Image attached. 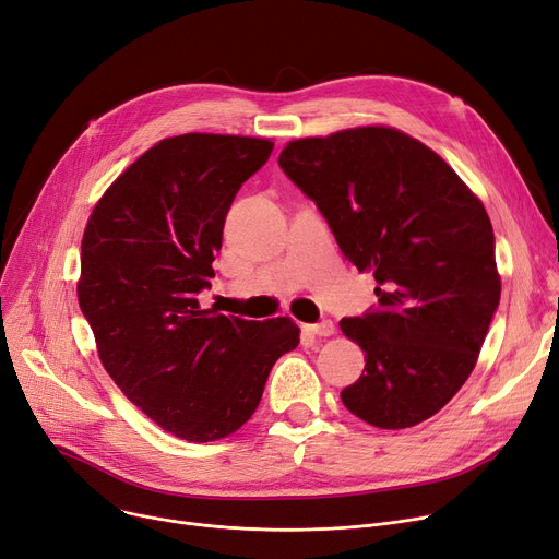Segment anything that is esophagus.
<instances>
[{
	"label": "esophagus",
	"instance_id": "esophagus-1",
	"mask_svg": "<svg viewBox=\"0 0 559 559\" xmlns=\"http://www.w3.org/2000/svg\"><path fill=\"white\" fill-rule=\"evenodd\" d=\"M312 335H317V337H331L333 333H335V324L331 319H324V321H319V324H310V326H306Z\"/></svg>",
	"mask_w": 559,
	"mask_h": 559
}]
</instances>
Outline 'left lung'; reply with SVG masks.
Listing matches in <instances>:
<instances>
[{"instance_id": "8db88e82", "label": "left lung", "mask_w": 559, "mask_h": 559, "mask_svg": "<svg viewBox=\"0 0 559 559\" xmlns=\"http://www.w3.org/2000/svg\"><path fill=\"white\" fill-rule=\"evenodd\" d=\"M278 165L378 283V306L340 321L367 354L342 403L385 430L426 421L474 371L501 301L485 205L426 144L385 127L295 140Z\"/></svg>"}]
</instances>
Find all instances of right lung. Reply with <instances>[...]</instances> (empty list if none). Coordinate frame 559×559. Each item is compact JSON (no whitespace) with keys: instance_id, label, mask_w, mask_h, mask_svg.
Listing matches in <instances>:
<instances>
[{"instance_id":"1","label":"right lung","mask_w":559,"mask_h":559,"mask_svg":"<svg viewBox=\"0 0 559 559\" xmlns=\"http://www.w3.org/2000/svg\"><path fill=\"white\" fill-rule=\"evenodd\" d=\"M274 142L186 133L144 152L95 205L81 242L79 306L102 365L163 430L215 442L251 419L299 329L201 310L230 203Z\"/></svg>"}]
</instances>
